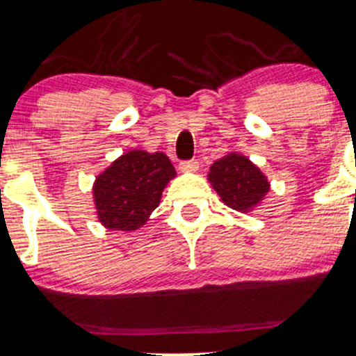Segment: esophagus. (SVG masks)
<instances>
[{
    "label": "esophagus",
    "mask_w": 356,
    "mask_h": 356,
    "mask_svg": "<svg viewBox=\"0 0 356 356\" xmlns=\"http://www.w3.org/2000/svg\"><path fill=\"white\" fill-rule=\"evenodd\" d=\"M198 168L200 163L196 160H186L179 163V170L185 171V173H195V171H198Z\"/></svg>",
    "instance_id": "obj_1"
}]
</instances>
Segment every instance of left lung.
I'll return each instance as SVG.
<instances>
[{
    "label": "left lung",
    "mask_w": 356,
    "mask_h": 356,
    "mask_svg": "<svg viewBox=\"0 0 356 356\" xmlns=\"http://www.w3.org/2000/svg\"><path fill=\"white\" fill-rule=\"evenodd\" d=\"M208 179L222 203L241 213H251L270 190L266 175L248 156L236 152L214 161Z\"/></svg>",
    "instance_id": "8db88e82"
}]
</instances>
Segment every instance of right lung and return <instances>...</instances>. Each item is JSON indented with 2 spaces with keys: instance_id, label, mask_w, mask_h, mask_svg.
<instances>
[{
  "instance_id": "obj_1",
  "label": "right lung",
  "mask_w": 356,
  "mask_h": 356,
  "mask_svg": "<svg viewBox=\"0 0 356 356\" xmlns=\"http://www.w3.org/2000/svg\"><path fill=\"white\" fill-rule=\"evenodd\" d=\"M175 177L165 153H124L95 178L92 195L99 222L107 229L137 231L158 208L161 193Z\"/></svg>"
}]
</instances>
